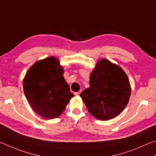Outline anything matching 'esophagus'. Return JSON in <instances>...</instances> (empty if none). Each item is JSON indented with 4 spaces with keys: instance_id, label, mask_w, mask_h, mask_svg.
Wrapping results in <instances>:
<instances>
[{
    "instance_id": "1",
    "label": "esophagus",
    "mask_w": 156,
    "mask_h": 156,
    "mask_svg": "<svg viewBox=\"0 0 156 156\" xmlns=\"http://www.w3.org/2000/svg\"><path fill=\"white\" fill-rule=\"evenodd\" d=\"M80 93H81V90H79L78 92H76V93H74V94H75L76 96H78L80 94Z\"/></svg>"
}]
</instances>
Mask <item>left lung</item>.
Masks as SVG:
<instances>
[{"label": "left lung", "mask_w": 156, "mask_h": 156, "mask_svg": "<svg viewBox=\"0 0 156 156\" xmlns=\"http://www.w3.org/2000/svg\"><path fill=\"white\" fill-rule=\"evenodd\" d=\"M131 95L129 78L123 69L101 58L90 74L89 87L80 96L88 111L98 120L112 119L126 107Z\"/></svg>", "instance_id": "8db88e82"}]
</instances>
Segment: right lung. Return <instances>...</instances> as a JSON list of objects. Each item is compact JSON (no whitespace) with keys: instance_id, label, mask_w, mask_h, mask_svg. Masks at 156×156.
<instances>
[{"instance_id":"right-lung-1","label":"right lung","mask_w":156,"mask_h":156,"mask_svg":"<svg viewBox=\"0 0 156 156\" xmlns=\"http://www.w3.org/2000/svg\"><path fill=\"white\" fill-rule=\"evenodd\" d=\"M63 73L58 58L50 56L36 61L23 79L28 102L37 114L44 119L58 117L74 96L70 93Z\"/></svg>"}]
</instances>
